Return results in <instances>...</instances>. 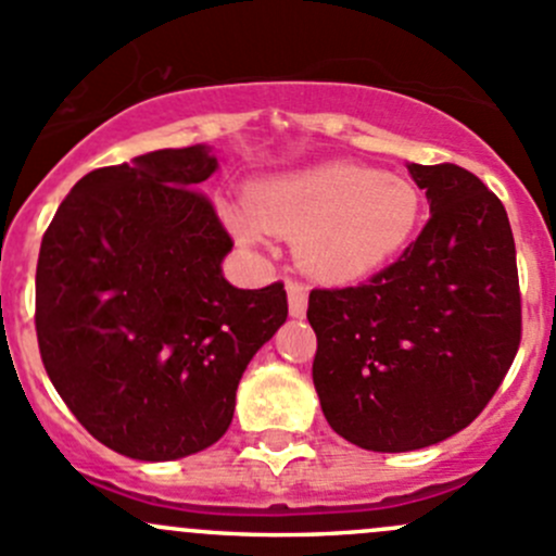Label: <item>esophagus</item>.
<instances>
[{"mask_svg":"<svg viewBox=\"0 0 556 556\" xmlns=\"http://www.w3.org/2000/svg\"><path fill=\"white\" fill-rule=\"evenodd\" d=\"M306 301H309L306 285L299 282V279H288V309L293 317H304Z\"/></svg>","mask_w":556,"mask_h":556,"instance_id":"34e87169","label":"esophagus"}]
</instances>
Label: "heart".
<instances>
[{"mask_svg":"<svg viewBox=\"0 0 556 556\" xmlns=\"http://www.w3.org/2000/svg\"><path fill=\"white\" fill-rule=\"evenodd\" d=\"M422 220V195L406 177L361 164H325L250 190L247 212L228 226L242 244L266 231L295 237L306 271L328 282H352L377 271L412 242Z\"/></svg>","mask_w":556,"mask_h":556,"instance_id":"1","label":"heart"}]
</instances>
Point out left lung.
<instances>
[{
    "label": "left lung",
    "instance_id": "1",
    "mask_svg": "<svg viewBox=\"0 0 556 556\" xmlns=\"http://www.w3.org/2000/svg\"><path fill=\"white\" fill-rule=\"evenodd\" d=\"M430 220L357 288H317L312 379L325 419L368 452H412L468 428L521 341L517 247L506 206L454 164H408Z\"/></svg>",
    "mask_w": 556,
    "mask_h": 556
}]
</instances>
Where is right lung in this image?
I'll list each match as a JSON object with an SVG mask.
<instances>
[{
  "instance_id": "add662e5",
  "label": "right lung",
  "mask_w": 556,
  "mask_h": 556,
  "mask_svg": "<svg viewBox=\"0 0 556 556\" xmlns=\"http://www.w3.org/2000/svg\"><path fill=\"white\" fill-rule=\"evenodd\" d=\"M210 148L88 172L37 261V341L77 422L112 452L177 459L223 439L247 363L288 319L285 285L223 277L233 239L201 182Z\"/></svg>"
}]
</instances>
